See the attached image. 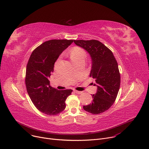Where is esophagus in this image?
I'll list each match as a JSON object with an SVG mask.
<instances>
[{
  "label": "esophagus",
  "instance_id": "esophagus-1",
  "mask_svg": "<svg viewBox=\"0 0 149 149\" xmlns=\"http://www.w3.org/2000/svg\"><path fill=\"white\" fill-rule=\"evenodd\" d=\"M74 92L76 93H77V94H81V93H82V92H81V91H76V90H74Z\"/></svg>",
  "mask_w": 149,
  "mask_h": 149
}]
</instances>
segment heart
<instances>
[{
    "instance_id": "obj_1",
    "label": "heart",
    "mask_w": 149,
    "mask_h": 149,
    "mask_svg": "<svg viewBox=\"0 0 149 149\" xmlns=\"http://www.w3.org/2000/svg\"><path fill=\"white\" fill-rule=\"evenodd\" d=\"M70 55L72 61L80 58H85L86 57V53L84 49L79 47H74L72 48Z\"/></svg>"
}]
</instances>
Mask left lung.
<instances>
[{
    "label": "left lung",
    "mask_w": 149,
    "mask_h": 149,
    "mask_svg": "<svg viewBox=\"0 0 149 149\" xmlns=\"http://www.w3.org/2000/svg\"><path fill=\"white\" fill-rule=\"evenodd\" d=\"M84 48L92 58L90 77L95 79L97 92L93 95L92 102L84 109L92 114H100L107 111L116 100L121 83L117 61L112 52L104 44L95 40H74Z\"/></svg>",
    "instance_id": "8db88e82"
}]
</instances>
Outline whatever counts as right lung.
<instances>
[{"label": "right lung", "mask_w": 149, "mask_h": 149, "mask_svg": "<svg viewBox=\"0 0 149 149\" xmlns=\"http://www.w3.org/2000/svg\"><path fill=\"white\" fill-rule=\"evenodd\" d=\"M73 40H51L37 47L31 54L25 82L31 101L41 112L56 115L65 108V100L72 89L57 90L49 85V78L60 54Z\"/></svg>", "instance_id": "right-lung-1"}]
</instances>
